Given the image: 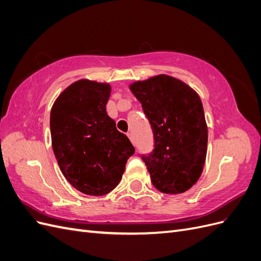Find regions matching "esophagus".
<instances>
[{
  "mask_svg": "<svg viewBox=\"0 0 261 261\" xmlns=\"http://www.w3.org/2000/svg\"><path fill=\"white\" fill-rule=\"evenodd\" d=\"M127 136H128L129 140L132 141V143H133V144H134V137H133V134H132V133H128V134H127Z\"/></svg>",
  "mask_w": 261,
  "mask_h": 261,
  "instance_id": "1",
  "label": "esophagus"
}]
</instances>
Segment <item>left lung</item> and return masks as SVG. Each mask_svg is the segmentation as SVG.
Segmentation results:
<instances>
[{
    "instance_id": "8db88e82",
    "label": "left lung",
    "mask_w": 261,
    "mask_h": 261,
    "mask_svg": "<svg viewBox=\"0 0 261 261\" xmlns=\"http://www.w3.org/2000/svg\"><path fill=\"white\" fill-rule=\"evenodd\" d=\"M151 125L153 151L143 155L153 186L183 194L199 179L207 156L208 126L200 97L175 77L155 75L129 85Z\"/></svg>"
}]
</instances>
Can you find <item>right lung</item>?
I'll use <instances>...</instances> for the list:
<instances>
[{
  "mask_svg": "<svg viewBox=\"0 0 261 261\" xmlns=\"http://www.w3.org/2000/svg\"><path fill=\"white\" fill-rule=\"evenodd\" d=\"M111 85L80 80L51 109L52 148L63 175L77 191L102 196L118 185L135 148L116 129L106 106Z\"/></svg>",
  "mask_w": 261,
  "mask_h": 261,
  "instance_id": "obj_1",
  "label": "right lung"
}]
</instances>
